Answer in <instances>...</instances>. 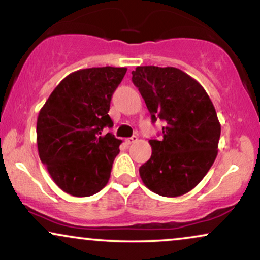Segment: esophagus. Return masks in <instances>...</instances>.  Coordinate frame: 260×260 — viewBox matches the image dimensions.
I'll use <instances>...</instances> for the list:
<instances>
[{"instance_id":"1","label":"esophagus","mask_w":260,"mask_h":260,"mask_svg":"<svg viewBox=\"0 0 260 260\" xmlns=\"http://www.w3.org/2000/svg\"><path fill=\"white\" fill-rule=\"evenodd\" d=\"M137 140H138L137 136H133V137L126 138L125 142H126V144H133V143H135V142H136Z\"/></svg>"}]
</instances>
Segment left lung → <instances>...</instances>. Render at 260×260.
<instances>
[{"label": "left lung", "mask_w": 260, "mask_h": 260, "mask_svg": "<svg viewBox=\"0 0 260 260\" xmlns=\"http://www.w3.org/2000/svg\"><path fill=\"white\" fill-rule=\"evenodd\" d=\"M152 122L166 120L161 141L150 140L151 157L140 168L144 186L176 198L204 179L218 155L221 125L201 84L176 67L138 66L131 72Z\"/></svg>", "instance_id": "1"}]
</instances>
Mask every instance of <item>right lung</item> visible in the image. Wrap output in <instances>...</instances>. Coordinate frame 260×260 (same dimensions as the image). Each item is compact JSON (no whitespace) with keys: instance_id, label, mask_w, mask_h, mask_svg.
<instances>
[{"instance_id":"obj_1","label":"right lung","mask_w":260,"mask_h":260,"mask_svg":"<svg viewBox=\"0 0 260 260\" xmlns=\"http://www.w3.org/2000/svg\"><path fill=\"white\" fill-rule=\"evenodd\" d=\"M125 67H92L70 73L60 81L39 112L37 143L41 162L65 193L91 197L109 182L122 141L105 126L113 92Z\"/></svg>"}]
</instances>
